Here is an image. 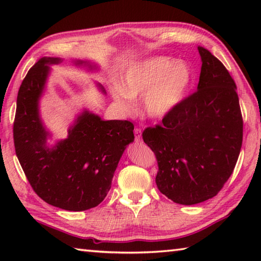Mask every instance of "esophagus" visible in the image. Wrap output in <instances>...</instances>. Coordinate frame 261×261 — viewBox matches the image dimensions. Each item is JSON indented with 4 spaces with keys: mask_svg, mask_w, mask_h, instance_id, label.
Segmentation results:
<instances>
[{
    "mask_svg": "<svg viewBox=\"0 0 261 261\" xmlns=\"http://www.w3.org/2000/svg\"><path fill=\"white\" fill-rule=\"evenodd\" d=\"M135 140L137 143H140L141 141V130L139 127H136L135 129Z\"/></svg>",
    "mask_w": 261,
    "mask_h": 261,
    "instance_id": "esophagus-1",
    "label": "esophagus"
}]
</instances>
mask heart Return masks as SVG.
Here are the masks:
<instances>
[{"instance_id": "heart-1", "label": "heart", "mask_w": 261, "mask_h": 261, "mask_svg": "<svg viewBox=\"0 0 261 261\" xmlns=\"http://www.w3.org/2000/svg\"><path fill=\"white\" fill-rule=\"evenodd\" d=\"M193 82L191 68L168 56L138 62L126 70L122 85L114 88V99L129 110L132 96L143 95L141 109L153 120H161L182 103Z\"/></svg>"}]
</instances>
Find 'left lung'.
<instances>
[{"mask_svg":"<svg viewBox=\"0 0 261 261\" xmlns=\"http://www.w3.org/2000/svg\"><path fill=\"white\" fill-rule=\"evenodd\" d=\"M197 91L161 124L143 132L155 154L158 189L176 204L215 197L232 174L243 141V117L233 82L222 62L202 47Z\"/></svg>","mask_w":261,"mask_h":261,"instance_id":"1","label":"left lung"}]
</instances>
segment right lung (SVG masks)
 I'll use <instances>...</instances> for the list:
<instances>
[{
	"mask_svg": "<svg viewBox=\"0 0 261 261\" xmlns=\"http://www.w3.org/2000/svg\"><path fill=\"white\" fill-rule=\"evenodd\" d=\"M59 62L42 59L23 79L17 95L14 144L33 191L47 204L79 212L98 206L107 196L118 161L126 145L134 141V124L102 121L84 112L67 139L47 147L48 134L39 118L38 100L49 71L46 64Z\"/></svg>",
	"mask_w": 261,
	"mask_h": 261,
	"instance_id": "right-lung-1",
	"label": "right lung"
}]
</instances>
